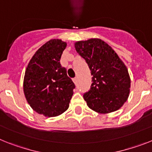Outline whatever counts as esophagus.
Here are the masks:
<instances>
[{"label": "esophagus", "instance_id": "esophagus-1", "mask_svg": "<svg viewBox=\"0 0 152 152\" xmlns=\"http://www.w3.org/2000/svg\"><path fill=\"white\" fill-rule=\"evenodd\" d=\"M72 81H73V83H74L75 84H76V83H77V77H75L72 79Z\"/></svg>", "mask_w": 152, "mask_h": 152}]
</instances>
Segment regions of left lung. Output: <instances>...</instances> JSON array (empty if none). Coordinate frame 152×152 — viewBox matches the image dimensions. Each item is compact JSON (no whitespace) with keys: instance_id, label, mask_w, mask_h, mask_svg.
<instances>
[{"instance_id":"obj_1","label":"left lung","mask_w":152,"mask_h":152,"mask_svg":"<svg viewBox=\"0 0 152 152\" xmlns=\"http://www.w3.org/2000/svg\"><path fill=\"white\" fill-rule=\"evenodd\" d=\"M75 48L85 59L92 76L90 89L83 95L87 105L103 114L120 109L129 97L131 83L123 62L100 39L78 41Z\"/></svg>"}]
</instances>
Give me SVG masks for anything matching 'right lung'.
Listing matches in <instances>:
<instances>
[{"mask_svg":"<svg viewBox=\"0 0 152 152\" xmlns=\"http://www.w3.org/2000/svg\"><path fill=\"white\" fill-rule=\"evenodd\" d=\"M66 47V43L61 39L49 40L35 53L25 71V97L34 111L45 116L64 113L76 87L60 64Z\"/></svg>","mask_w":152,"mask_h":152,"instance_id":"obj_1","label":"right lung"}]
</instances>
